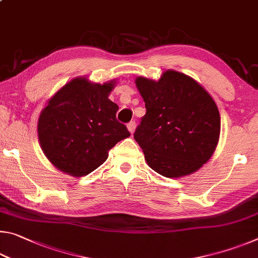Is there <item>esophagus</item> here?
Listing matches in <instances>:
<instances>
[{
  "instance_id": "obj_1",
  "label": "esophagus",
  "mask_w": 258,
  "mask_h": 258,
  "mask_svg": "<svg viewBox=\"0 0 258 258\" xmlns=\"http://www.w3.org/2000/svg\"><path fill=\"white\" fill-rule=\"evenodd\" d=\"M135 126H137V124H135V121H130V123L127 124V128L131 133L134 132L135 130Z\"/></svg>"
}]
</instances>
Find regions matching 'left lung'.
<instances>
[{"label": "left lung", "instance_id": "1", "mask_svg": "<svg viewBox=\"0 0 258 258\" xmlns=\"http://www.w3.org/2000/svg\"><path fill=\"white\" fill-rule=\"evenodd\" d=\"M146 115L134 132L148 165L166 177L194 173L217 146L221 118L202 85L184 74L167 71L158 82L138 77Z\"/></svg>", "mask_w": 258, "mask_h": 258}]
</instances>
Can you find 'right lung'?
<instances>
[{
	"instance_id": "add662e5",
	"label": "right lung",
	"mask_w": 258,
	"mask_h": 258,
	"mask_svg": "<svg viewBox=\"0 0 258 258\" xmlns=\"http://www.w3.org/2000/svg\"><path fill=\"white\" fill-rule=\"evenodd\" d=\"M112 83L76 78L55 93L38 119L43 151L56 168L86 175L108 158V151L131 135L116 118L118 106L108 99Z\"/></svg>"
}]
</instances>
